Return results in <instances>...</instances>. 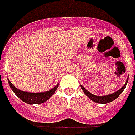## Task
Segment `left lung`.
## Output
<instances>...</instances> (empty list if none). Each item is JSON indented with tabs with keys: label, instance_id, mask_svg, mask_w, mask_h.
Listing matches in <instances>:
<instances>
[{
	"label": "left lung",
	"instance_id": "obj_1",
	"mask_svg": "<svg viewBox=\"0 0 135 135\" xmlns=\"http://www.w3.org/2000/svg\"><path fill=\"white\" fill-rule=\"evenodd\" d=\"M128 79H129V77L127 78V81L125 82V84H124V86H123L119 90H118L117 91H115L114 93L110 94H108V95H105V96H97V95H94L93 94H91V92H89V91L86 90L82 85H80V86H81V88L82 89L83 91L84 92L85 94H86L91 100H92L93 102L97 103L106 104V103H110L112 101H113V100H115L117 97H119V95L123 92V91L124 90V89L126 87V86H127V82H128Z\"/></svg>",
	"mask_w": 135,
	"mask_h": 135
}]
</instances>
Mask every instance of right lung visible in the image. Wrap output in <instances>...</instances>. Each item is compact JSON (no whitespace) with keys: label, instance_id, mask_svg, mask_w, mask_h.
<instances>
[{"label":"right lung","instance_id":"obj_1","mask_svg":"<svg viewBox=\"0 0 135 135\" xmlns=\"http://www.w3.org/2000/svg\"><path fill=\"white\" fill-rule=\"evenodd\" d=\"M8 82L11 90L14 91V93L20 98V100H22L23 102L27 103L29 105H38L41 103H45L54 94L59 86V84H57L54 88H52L51 89L47 91L34 93V92H27V91L18 89L11 84L8 78Z\"/></svg>","mask_w":135,"mask_h":135}]
</instances>
